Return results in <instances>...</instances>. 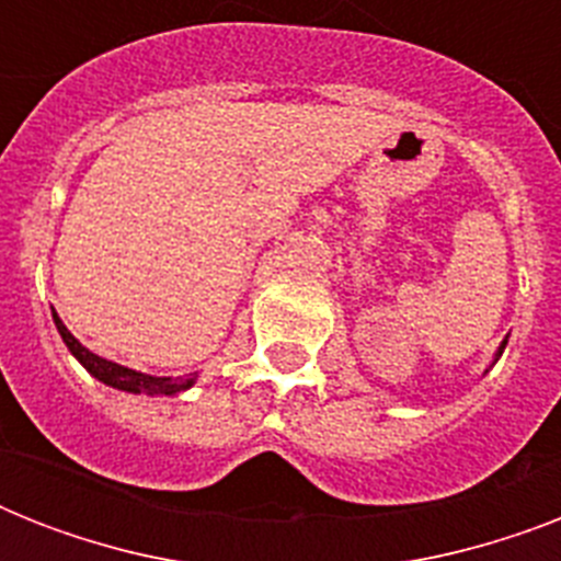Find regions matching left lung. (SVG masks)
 Listing matches in <instances>:
<instances>
[{"mask_svg":"<svg viewBox=\"0 0 561 561\" xmlns=\"http://www.w3.org/2000/svg\"><path fill=\"white\" fill-rule=\"evenodd\" d=\"M504 346H506V343H501V352H504Z\"/></svg>","mask_w":561,"mask_h":561,"instance_id":"obj_1","label":"left lung"}]
</instances>
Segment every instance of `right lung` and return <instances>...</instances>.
I'll return each mask as SVG.
<instances>
[{
	"label": "right lung",
	"instance_id": "1",
	"mask_svg": "<svg viewBox=\"0 0 561 561\" xmlns=\"http://www.w3.org/2000/svg\"><path fill=\"white\" fill-rule=\"evenodd\" d=\"M51 317H55L57 332H60L64 343L69 346V352H72L75 358L81 360L83 367H87V373L95 375L99 381L110 383V387H116V390L148 392V396H174V392L188 390V387L194 383V378H197V375H186V378H153V375L136 373V369L118 367V364H113V360H104L99 358V355H92L87 346H81V343L75 341L72 334H69V329L60 323V317H57L55 311H51Z\"/></svg>",
	"mask_w": 561,
	"mask_h": 561
}]
</instances>
